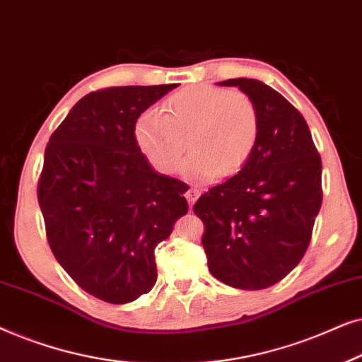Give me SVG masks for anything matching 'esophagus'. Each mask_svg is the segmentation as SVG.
Wrapping results in <instances>:
<instances>
[{
    "mask_svg": "<svg viewBox=\"0 0 362 362\" xmlns=\"http://www.w3.org/2000/svg\"><path fill=\"white\" fill-rule=\"evenodd\" d=\"M199 194H201L199 187H197V186H189V189H187L186 194H185L186 199H187V204L192 207V204H194L197 197H199Z\"/></svg>",
    "mask_w": 362,
    "mask_h": 362,
    "instance_id": "34e87169",
    "label": "esophagus"
}]
</instances>
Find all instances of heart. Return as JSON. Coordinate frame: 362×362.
<instances>
[{"label": "heart", "instance_id": "1", "mask_svg": "<svg viewBox=\"0 0 362 362\" xmlns=\"http://www.w3.org/2000/svg\"><path fill=\"white\" fill-rule=\"evenodd\" d=\"M259 135L260 113L254 98L206 83L175 92L163 103V113L148 110L135 125L136 145L158 171L176 173L189 146L186 173L199 180L239 171Z\"/></svg>", "mask_w": 362, "mask_h": 362}]
</instances>
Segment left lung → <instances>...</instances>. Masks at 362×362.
Segmentation results:
<instances>
[{
    "label": "left lung",
    "mask_w": 362,
    "mask_h": 362,
    "mask_svg": "<svg viewBox=\"0 0 362 362\" xmlns=\"http://www.w3.org/2000/svg\"><path fill=\"white\" fill-rule=\"evenodd\" d=\"M254 98L260 135L249 161L204 192L194 214L212 276L240 290L275 285L303 259L323 201L321 158L305 118L255 78H229Z\"/></svg>",
    "instance_id": "1"
}]
</instances>
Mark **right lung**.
I'll return each instance as SVG.
<instances>
[{
    "label": "right lung",
    "instance_id": "right-lung-1",
    "mask_svg": "<svg viewBox=\"0 0 362 362\" xmlns=\"http://www.w3.org/2000/svg\"><path fill=\"white\" fill-rule=\"evenodd\" d=\"M177 87H108L82 97L49 138L37 182L49 247L71 279L123 305L156 281L155 249L187 212V185L156 173L138 117Z\"/></svg>",
    "mask_w": 362,
    "mask_h": 362
}]
</instances>
